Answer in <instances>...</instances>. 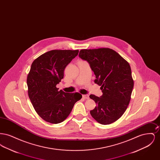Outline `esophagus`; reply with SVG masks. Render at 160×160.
I'll return each instance as SVG.
<instances>
[{
  "instance_id": "esophagus-1",
  "label": "esophagus",
  "mask_w": 160,
  "mask_h": 160,
  "mask_svg": "<svg viewBox=\"0 0 160 160\" xmlns=\"http://www.w3.org/2000/svg\"><path fill=\"white\" fill-rule=\"evenodd\" d=\"M83 98L84 99H89V96L88 95H83Z\"/></svg>"
}]
</instances>
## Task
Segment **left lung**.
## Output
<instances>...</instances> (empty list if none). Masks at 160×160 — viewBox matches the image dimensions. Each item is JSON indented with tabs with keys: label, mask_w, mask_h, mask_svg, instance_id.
<instances>
[{
	"label": "left lung",
	"mask_w": 160,
	"mask_h": 160,
	"mask_svg": "<svg viewBox=\"0 0 160 160\" xmlns=\"http://www.w3.org/2000/svg\"><path fill=\"white\" fill-rule=\"evenodd\" d=\"M78 56L89 63L102 92L100 97L89 96L97 104L90 111L92 116L102 125L116 121L128 106L134 87L129 63L108 48L81 50Z\"/></svg>",
	"instance_id": "8db88e82"
}]
</instances>
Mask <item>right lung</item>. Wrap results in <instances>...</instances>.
<instances>
[{
    "mask_svg": "<svg viewBox=\"0 0 160 160\" xmlns=\"http://www.w3.org/2000/svg\"><path fill=\"white\" fill-rule=\"evenodd\" d=\"M78 52L51 50L39 56L32 63L27 77L28 95L36 112L46 122H63L75 103L82 98L78 92L66 93L56 88L63 78L65 68Z\"/></svg>",
    "mask_w": 160,
    "mask_h": 160,
    "instance_id": "add662e5",
    "label": "right lung"
}]
</instances>
